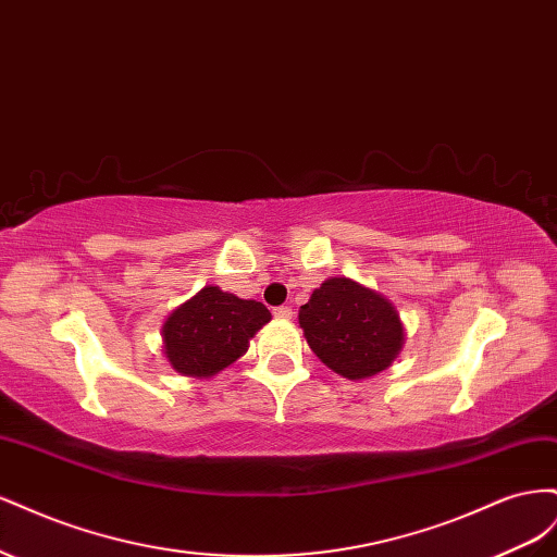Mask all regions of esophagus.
Segmentation results:
<instances>
[{"label":"esophagus","instance_id":"34e87169","mask_svg":"<svg viewBox=\"0 0 557 557\" xmlns=\"http://www.w3.org/2000/svg\"><path fill=\"white\" fill-rule=\"evenodd\" d=\"M274 315H276L278 320H290V318H293V309H290V307H276V309H274Z\"/></svg>","mask_w":557,"mask_h":557}]
</instances>
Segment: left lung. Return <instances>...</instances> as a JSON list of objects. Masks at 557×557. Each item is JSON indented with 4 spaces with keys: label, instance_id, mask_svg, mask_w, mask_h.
I'll use <instances>...</instances> for the list:
<instances>
[{
    "label": "left lung",
    "instance_id": "obj_1",
    "mask_svg": "<svg viewBox=\"0 0 557 557\" xmlns=\"http://www.w3.org/2000/svg\"><path fill=\"white\" fill-rule=\"evenodd\" d=\"M299 327L318 360L350 381L391 367L407 336L391 299L346 276L320 283L299 307Z\"/></svg>",
    "mask_w": 557,
    "mask_h": 557
}]
</instances>
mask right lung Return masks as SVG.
<instances>
[{
	"label": "right lung",
	"mask_w": 557,
	"mask_h": 557,
	"mask_svg": "<svg viewBox=\"0 0 557 557\" xmlns=\"http://www.w3.org/2000/svg\"><path fill=\"white\" fill-rule=\"evenodd\" d=\"M272 320L262 301L205 285L162 325V352L181 376L211 379L237 362L262 325Z\"/></svg>",
	"instance_id": "1"
}]
</instances>
